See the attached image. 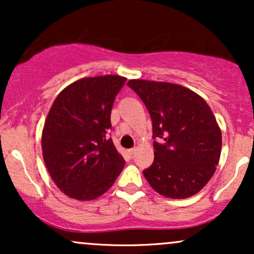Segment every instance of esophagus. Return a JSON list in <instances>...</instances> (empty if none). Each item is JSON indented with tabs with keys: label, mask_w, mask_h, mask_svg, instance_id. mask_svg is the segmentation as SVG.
Returning <instances> with one entry per match:
<instances>
[{
	"label": "esophagus",
	"mask_w": 254,
	"mask_h": 254,
	"mask_svg": "<svg viewBox=\"0 0 254 254\" xmlns=\"http://www.w3.org/2000/svg\"><path fill=\"white\" fill-rule=\"evenodd\" d=\"M136 150H137V148H136V147H133V148H131V149H129L127 151H129L130 155H133V154L136 153Z\"/></svg>",
	"instance_id": "34e87169"
}]
</instances>
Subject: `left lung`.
Returning a JSON list of instances; mask_svg holds the SVG:
<instances>
[{
	"label": "left lung",
	"instance_id": "obj_1",
	"mask_svg": "<svg viewBox=\"0 0 254 254\" xmlns=\"http://www.w3.org/2000/svg\"><path fill=\"white\" fill-rule=\"evenodd\" d=\"M153 121L154 162L143 171L157 193L189 198L208 184L220 161L222 135L205 100L193 90L170 82L129 80Z\"/></svg>",
	"mask_w": 254,
	"mask_h": 254
}]
</instances>
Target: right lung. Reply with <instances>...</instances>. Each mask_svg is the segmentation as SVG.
<instances>
[{
	"mask_svg": "<svg viewBox=\"0 0 254 254\" xmlns=\"http://www.w3.org/2000/svg\"><path fill=\"white\" fill-rule=\"evenodd\" d=\"M125 81L119 75L80 78L57 95L49 111L42 133L44 162L68 197L95 199L123 171L125 161L107 131Z\"/></svg>",
	"mask_w": 254,
	"mask_h": 254,
	"instance_id": "right-lung-1",
	"label": "right lung"
}]
</instances>
